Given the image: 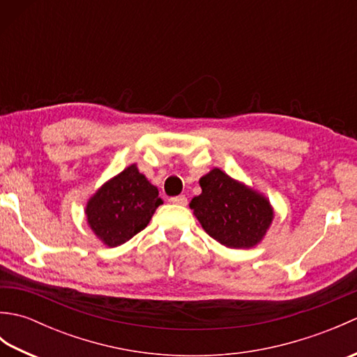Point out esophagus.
I'll return each instance as SVG.
<instances>
[{
  "label": "esophagus",
  "instance_id": "34e87169",
  "mask_svg": "<svg viewBox=\"0 0 357 357\" xmlns=\"http://www.w3.org/2000/svg\"><path fill=\"white\" fill-rule=\"evenodd\" d=\"M172 204H176V206H187V198L184 195H179V196H173L170 198Z\"/></svg>",
  "mask_w": 357,
  "mask_h": 357
}]
</instances>
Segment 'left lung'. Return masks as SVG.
Wrapping results in <instances>:
<instances>
[{
    "label": "left lung",
    "instance_id": "1",
    "mask_svg": "<svg viewBox=\"0 0 357 357\" xmlns=\"http://www.w3.org/2000/svg\"><path fill=\"white\" fill-rule=\"evenodd\" d=\"M202 193L190 208L202 229L229 248H252L259 244L275 218L270 201L253 188L213 169L199 179Z\"/></svg>",
    "mask_w": 357,
    "mask_h": 357
}]
</instances>
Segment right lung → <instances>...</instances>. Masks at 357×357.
Here are the masks:
<instances>
[{
	"label": "right lung",
	"instance_id": "right-lung-1",
	"mask_svg": "<svg viewBox=\"0 0 357 357\" xmlns=\"http://www.w3.org/2000/svg\"><path fill=\"white\" fill-rule=\"evenodd\" d=\"M161 204L158 188L132 164L89 199L87 224L104 245L118 247L146 229Z\"/></svg>",
	"mask_w": 357,
	"mask_h": 357
}]
</instances>
